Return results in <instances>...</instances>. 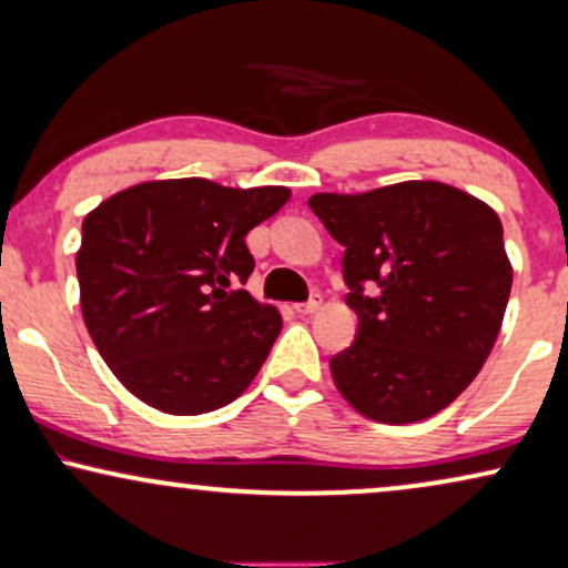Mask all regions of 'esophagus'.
Wrapping results in <instances>:
<instances>
[{"label": "esophagus", "mask_w": 568, "mask_h": 568, "mask_svg": "<svg viewBox=\"0 0 568 568\" xmlns=\"http://www.w3.org/2000/svg\"><path fill=\"white\" fill-rule=\"evenodd\" d=\"M321 305H323L321 294H313V297H310L307 302H302V305H294V310H297L300 315H310V313H317V310H321Z\"/></svg>", "instance_id": "34e87169"}]
</instances>
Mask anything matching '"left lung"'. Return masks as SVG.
Listing matches in <instances>:
<instances>
[{
	"instance_id": "obj_1",
	"label": "left lung",
	"mask_w": 568,
	"mask_h": 568,
	"mask_svg": "<svg viewBox=\"0 0 568 568\" xmlns=\"http://www.w3.org/2000/svg\"><path fill=\"white\" fill-rule=\"evenodd\" d=\"M307 204L344 245L346 305L359 317L354 344L331 359L341 395L379 424L449 406L491 354L509 302L499 216L437 181Z\"/></svg>"
}]
</instances>
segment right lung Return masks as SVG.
<instances>
[{
    "label": "right lung",
    "instance_id": "obj_1",
    "mask_svg": "<svg viewBox=\"0 0 568 568\" xmlns=\"http://www.w3.org/2000/svg\"><path fill=\"white\" fill-rule=\"evenodd\" d=\"M286 201L282 185L178 178L131 185L84 216L77 253L84 325L146 406L209 414L258 375L282 315L240 290L255 268L245 235Z\"/></svg>",
    "mask_w": 568,
    "mask_h": 568
}]
</instances>
